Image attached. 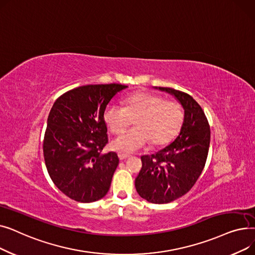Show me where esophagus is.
<instances>
[{"label":"esophagus","mask_w":255,"mask_h":255,"mask_svg":"<svg viewBox=\"0 0 255 255\" xmlns=\"http://www.w3.org/2000/svg\"><path fill=\"white\" fill-rule=\"evenodd\" d=\"M119 159L120 160H125V159H127L128 157H129V155H127V154H123V153H119Z\"/></svg>","instance_id":"obj_1"}]
</instances>
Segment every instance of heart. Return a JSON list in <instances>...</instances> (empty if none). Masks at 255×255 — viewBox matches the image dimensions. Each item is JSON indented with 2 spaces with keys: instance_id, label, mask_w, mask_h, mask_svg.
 I'll return each mask as SVG.
<instances>
[{
  "instance_id": "b5f03b06",
  "label": "heart",
  "mask_w": 255,
  "mask_h": 255,
  "mask_svg": "<svg viewBox=\"0 0 255 255\" xmlns=\"http://www.w3.org/2000/svg\"><path fill=\"white\" fill-rule=\"evenodd\" d=\"M182 106L149 92H136L125 99V107L116 103L106 105L103 119L109 129L118 134L134 119L135 126L126 130L112 143L113 149L130 154L150 140L154 145L168 142L177 134L183 122Z\"/></svg>"
}]
</instances>
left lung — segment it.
Instances as JSON below:
<instances>
[{
    "mask_svg": "<svg viewBox=\"0 0 255 255\" xmlns=\"http://www.w3.org/2000/svg\"><path fill=\"white\" fill-rule=\"evenodd\" d=\"M164 91L181 103L184 120L179 135L152 155L141 156L142 166L135 188L152 204H168L188 192L202 173L210 146V126L200 105L188 94L171 89Z\"/></svg>",
    "mask_w": 255,
    "mask_h": 255,
    "instance_id": "obj_1",
    "label": "left lung"
}]
</instances>
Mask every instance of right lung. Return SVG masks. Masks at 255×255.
Here are the masks:
<instances>
[{
    "label": "right lung",
    "mask_w": 255,
    "mask_h": 255,
    "mask_svg": "<svg viewBox=\"0 0 255 255\" xmlns=\"http://www.w3.org/2000/svg\"><path fill=\"white\" fill-rule=\"evenodd\" d=\"M124 85H87L64 93L47 119L43 155L58 188L78 203H93L109 192L119 164L115 152L101 154L107 127L106 105Z\"/></svg>",
    "instance_id": "1"
}]
</instances>
